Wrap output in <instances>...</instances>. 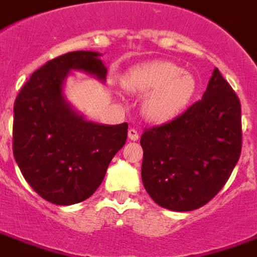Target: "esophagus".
Returning <instances> with one entry per match:
<instances>
[{
	"instance_id": "1",
	"label": "esophagus",
	"mask_w": 257,
	"mask_h": 257,
	"mask_svg": "<svg viewBox=\"0 0 257 257\" xmlns=\"http://www.w3.org/2000/svg\"><path fill=\"white\" fill-rule=\"evenodd\" d=\"M128 139L129 140H132V142H136L139 139V134H138V131L134 128H131L128 131Z\"/></svg>"
}]
</instances>
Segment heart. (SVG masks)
Instances as JSON below:
<instances>
[{
    "mask_svg": "<svg viewBox=\"0 0 257 257\" xmlns=\"http://www.w3.org/2000/svg\"><path fill=\"white\" fill-rule=\"evenodd\" d=\"M125 88L147 95L142 106L150 122L165 123L187 107L196 90L195 77L170 61H150L134 66L123 79Z\"/></svg>",
    "mask_w": 257,
    "mask_h": 257,
    "instance_id": "heart-1",
    "label": "heart"
}]
</instances>
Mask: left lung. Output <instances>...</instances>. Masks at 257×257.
<instances>
[{
  "instance_id": "obj_1",
  "label": "left lung",
  "mask_w": 257,
  "mask_h": 257,
  "mask_svg": "<svg viewBox=\"0 0 257 257\" xmlns=\"http://www.w3.org/2000/svg\"><path fill=\"white\" fill-rule=\"evenodd\" d=\"M142 181L158 206L196 210L222 189L241 153V104L218 68L206 92L170 122L146 129Z\"/></svg>"
}]
</instances>
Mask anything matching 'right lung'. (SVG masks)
Returning a JSON list of instances; mask_svg holds the SVG:
<instances>
[{
	"label": "right lung",
	"mask_w": 257,
	"mask_h": 257,
	"mask_svg": "<svg viewBox=\"0 0 257 257\" xmlns=\"http://www.w3.org/2000/svg\"><path fill=\"white\" fill-rule=\"evenodd\" d=\"M98 51H72L35 70L13 107V155L30 187L45 200L70 206L102 184L110 161L123 147L128 123L88 121L72 106L65 83L72 72L106 81Z\"/></svg>",
	"instance_id": "right-lung-1"
}]
</instances>
